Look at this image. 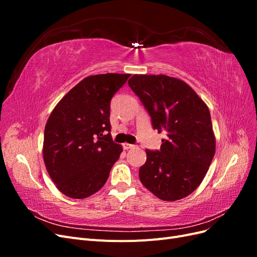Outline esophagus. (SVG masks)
I'll return each mask as SVG.
<instances>
[{
    "mask_svg": "<svg viewBox=\"0 0 257 257\" xmlns=\"http://www.w3.org/2000/svg\"><path fill=\"white\" fill-rule=\"evenodd\" d=\"M123 148H124V149H125V150L133 149V148H135V145H131V144L125 143V144H123Z\"/></svg>",
    "mask_w": 257,
    "mask_h": 257,
    "instance_id": "1",
    "label": "esophagus"
}]
</instances>
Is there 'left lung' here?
<instances>
[{"instance_id":"1","label":"left lung","mask_w":257,"mask_h":257,"mask_svg":"<svg viewBox=\"0 0 257 257\" xmlns=\"http://www.w3.org/2000/svg\"><path fill=\"white\" fill-rule=\"evenodd\" d=\"M128 85L150 114L153 128L166 134L160 150H146L141 182L162 200L182 199L198 188L214 157L209 108L188 83L174 77L133 75Z\"/></svg>"}]
</instances>
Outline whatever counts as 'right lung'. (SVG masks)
<instances>
[{
  "mask_svg": "<svg viewBox=\"0 0 257 257\" xmlns=\"http://www.w3.org/2000/svg\"><path fill=\"white\" fill-rule=\"evenodd\" d=\"M130 74L85 77L50 113L44 132L46 169L64 195L82 199L99 191L120 158L110 134V100Z\"/></svg>",
  "mask_w": 257,
  "mask_h": 257,
  "instance_id": "add662e5",
  "label": "right lung"
}]
</instances>
